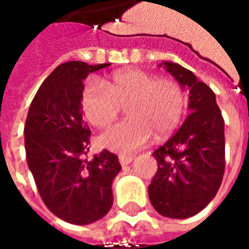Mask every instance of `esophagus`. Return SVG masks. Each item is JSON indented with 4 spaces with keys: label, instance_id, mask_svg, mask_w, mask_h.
Listing matches in <instances>:
<instances>
[{
    "label": "esophagus",
    "instance_id": "34e87169",
    "mask_svg": "<svg viewBox=\"0 0 249 249\" xmlns=\"http://www.w3.org/2000/svg\"><path fill=\"white\" fill-rule=\"evenodd\" d=\"M132 160H133V156H129V155H120L119 156V161H120V164L123 165V167H125V165L130 164V162H132Z\"/></svg>",
    "mask_w": 249,
    "mask_h": 249
}]
</instances>
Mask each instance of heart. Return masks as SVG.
<instances>
[{"label":"heart","instance_id":"b5f03b06","mask_svg":"<svg viewBox=\"0 0 249 249\" xmlns=\"http://www.w3.org/2000/svg\"><path fill=\"white\" fill-rule=\"evenodd\" d=\"M120 107H126L130 119L100 136V144L117 153H132L178 128L187 108L181 85L171 78L140 69L114 73L100 84L89 81L81 94V109L89 124L104 129L117 119Z\"/></svg>","mask_w":249,"mask_h":249}]
</instances>
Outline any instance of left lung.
Wrapping results in <instances>:
<instances>
[{"instance_id": "obj_1", "label": "left lung", "mask_w": 249, "mask_h": 249, "mask_svg": "<svg viewBox=\"0 0 249 249\" xmlns=\"http://www.w3.org/2000/svg\"><path fill=\"white\" fill-rule=\"evenodd\" d=\"M189 92L188 116L169 140L153 152L157 172L148 187L159 213L188 219L216 196L225 168L224 120L212 89L176 62L159 64Z\"/></svg>"}]
</instances>
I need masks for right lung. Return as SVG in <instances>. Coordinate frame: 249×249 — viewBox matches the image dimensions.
<instances>
[{
  "label": "right lung",
  "mask_w": 249,
  "mask_h": 249,
  "mask_svg": "<svg viewBox=\"0 0 249 249\" xmlns=\"http://www.w3.org/2000/svg\"><path fill=\"white\" fill-rule=\"evenodd\" d=\"M109 65L69 61L57 66L36 93L25 123L26 160L41 198L52 213L71 224H92L113 204L119 157L107 149L85 157L90 129L81 109L84 80Z\"/></svg>",
  "instance_id": "obj_1"
}]
</instances>
